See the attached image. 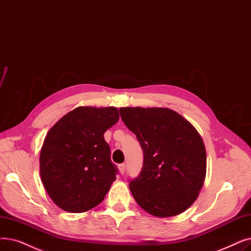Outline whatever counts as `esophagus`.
Wrapping results in <instances>:
<instances>
[{
  "mask_svg": "<svg viewBox=\"0 0 251 251\" xmlns=\"http://www.w3.org/2000/svg\"><path fill=\"white\" fill-rule=\"evenodd\" d=\"M125 169H126V165L124 164V163H122V164L119 165V170H120V173H121L122 176L125 173Z\"/></svg>",
  "mask_w": 251,
  "mask_h": 251,
  "instance_id": "34e87169",
  "label": "esophagus"
}]
</instances>
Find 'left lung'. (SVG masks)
<instances>
[{
	"mask_svg": "<svg viewBox=\"0 0 251 251\" xmlns=\"http://www.w3.org/2000/svg\"><path fill=\"white\" fill-rule=\"evenodd\" d=\"M119 112L144 151L138 176L129 179L137 204L158 217L188 209L206 174V151L197 130L169 108L121 107Z\"/></svg>",
	"mask_w": 251,
	"mask_h": 251,
	"instance_id": "obj_1",
	"label": "left lung"
}]
</instances>
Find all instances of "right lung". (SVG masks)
<instances>
[{"instance_id": "obj_1", "label": "right lung", "mask_w": 251, "mask_h": 251, "mask_svg": "<svg viewBox=\"0 0 251 251\" xmlns=\"http://www.w3.org/2000/svg\"><path fill=\"white\" fill-rule=\"evenodd\" d=\"M118 120L116 107L79 106L49 130L40 173L50 198L61 209L85 212L104 199L118 168L103 134Z\"/></svg>"}]
</instances>
